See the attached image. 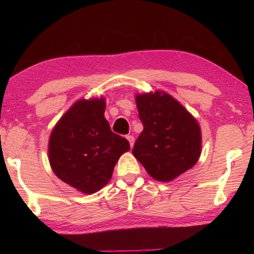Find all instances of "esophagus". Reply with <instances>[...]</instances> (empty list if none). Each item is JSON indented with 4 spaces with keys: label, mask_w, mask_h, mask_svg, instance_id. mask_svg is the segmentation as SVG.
<instances>
[{
    "label": "esophagus",
    "mask_w": 254,
    "mask_h": 254,
    "mask_svg": "<svg viewBox=\"0 0 254 254\" xmlns=\"http://www.w3.org/2000/svg\"><path fill=\"white\" fill-rule=\"evenodd\" d=\"M127 139L128 140V142H130V147L132 148L133 144H134V137L132 135H127Z\"/></svg>",
    "instance_id": "1"
}]
</instances>
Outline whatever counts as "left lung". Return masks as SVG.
I'll return each instance as SVG.
<instances>
[{"label": "left lung", "mask_w": 254, "mask_h": 254, "mask_svg": "<svg viewBox=\"0 0 254 254\" xmlns=\"http://www.w3.org/2000/svg\"><path fill=\"white\" fill-rule=\"evenodd\" d=\"M139 119L143 124L132 153L159 182H170L190 169L201 149L196 120L168 94L136 95Z\"/></svg>", "instance_id": "1"}]
</instances>
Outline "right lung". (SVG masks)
Segmentation results:
<instances>
[{
  "instance_id": "right-lung-1",
  "label": "right lung",
  "mask_w": 254,
  "mask_h": 254,
  "mask_svg": "<svg viewBox=\"0 0 254 254\" xmlns=\"http://www.w3.org/2000/svg\"><path fill=\"white\" fill-rule=\"evenodd\" d=\"M103 98L75 103L51 132L49 161L59 179L84 194L110 182L115 163L130 143L112 132Z\"/></svg>"
}]
</instances>
